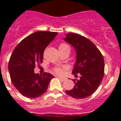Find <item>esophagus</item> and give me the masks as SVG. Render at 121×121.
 I'll return each mask as SVG.
<instances>
[{"label":"esophagus","mask_w":121,"mask_h":121,"mask_svg":"<svg viewBox=\"0 0 121 121\" xmlns=\"http://www.w3.org/2000/svg\"><path fill=\"white\" fill-rule=\"evenodd\" d=\"M58 78V79L59 80H60V81H65V79H64V78H60V77H58V78Z\"/></svg>","instance_id":"esophagus-1"}]
</instances>
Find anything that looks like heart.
Returning <instances> with one entry per match:
<instances>
[{
    "label": "heart",
    "mask_w": 121,
    "mask_h": 121,
    "mask_svg": "<svg viewBox=\"0 0 121 121\" xmlns=\"http://www.w3.org/2000/svg\"><path fill=\"white\" fill-rule=\"evenodd\" d=\"M59 49H61V50H65V49H68V50H70V47L67 44V43H62L59 45ZM65 69V68H61V67H56V68H54V72L56 73L57 74H62L63 73H64V70Z\"/></svg>",
    "instance_id": "heart-1"
}]
</instances>
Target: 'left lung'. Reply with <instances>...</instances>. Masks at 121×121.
<instances>
[{
  "label": "left lung",
  "mask_w": 121,
  "mask_h": 121,
  "mask_svg": "<svg viewBox=\"0 0 121 121\" xmlns=\"http://www.w3.org/2000/svg\"><path fill=\"white\" fill-rule=\"evenodd\" d=\"M64 40L73 47L76 60L73 74L80 73L79 80L74 79L75 84L66 93L77 99H83L92 95L103 79L104 60L98 48L89 39L76 33H67Z\"/></svg>",
  "instance_id": "left-lung-1"
}]
</instances>
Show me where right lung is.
Returning a JSON list of instances; mask_svg holds the SVG:
<instances>
[{"label":"right lung","instance_id":"right-lung-1","mask_svg":"<svg viewBox=\"0 0 121 121\" xmlns=\"http://www.w3.org/2000/svg\"><path fill=\"white\" fill-rule=\"evenodd\" d=\"M56 32L37 31L33 33L16 46L9 59L8 70L14 86L28 98L40 96L46 92L52 74L43 75L34 71L36 64L43 60V51L57 36Z\"/></svg>","mask_w":121,"mask_h":121}]
</instances>
